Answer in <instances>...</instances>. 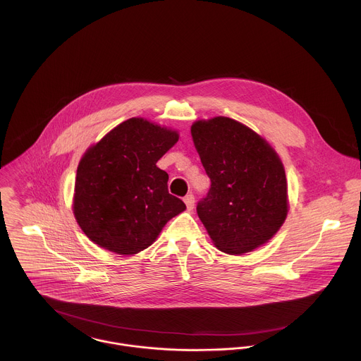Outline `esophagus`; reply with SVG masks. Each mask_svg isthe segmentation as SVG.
Segmentation results:
<instances>
[{
  "label": "esophagus",
  "instance_id": "1",
  "mask_svg": "<svg viewBox=\"0 0 361 361\" xmlns=\"http://www.w3.org/2000/svg\"><path fill=\"white\" fill-rule=\"evenodd\" d=\"M183 200H185V204L188 207V209H193L195 208V196L193 195H188Z\"/></svg>",
  "mask_w": 361,
  "mask_h": 361
}]
</instances>
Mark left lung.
<instances>
[{"label":"left lung","mask_w":361,"mask_h":361,"mask_svg":"<svg viewBox=\"0 0 361 361\" xmlns=\"http://www.w3.org/2000/svg\"><path fill=\"white\" fill-rule=\"evenodd\" d=\"M192 137L211 180L197 214L214 245L243 255L267 243L288 215L286 175L275 150L226 116L195 122Z\"/></svg>","instance_id":"obj_1"}]
</instances>
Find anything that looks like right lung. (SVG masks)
Instances as JSON below:
<instances>
[{
	"label": "right lung",
	"instance_id": "right-lung-1",
	"mask_svg": "<svg viewBox=\"0 0 361 361\" xmlns=\"http://www.w3.org/2000/svg\"><path fill=\"white\" fill-rule=\"evenodd\" d=\"M178 139L175 130L130 118L85 153L76 172L73 214L92 242L116 255H136L186 209L169 195L168 173L157 166Z\"/></svg>",
	"mask_w": 361,
	"mask_h": 361
}]
</instances>
